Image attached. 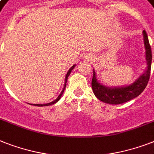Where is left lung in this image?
I'll list each match as a JSON object with an SVG mask.
<instances>
[{"label": "left lung", "instance_id": "left-lung-1", "mask_svg": "<svg viewBox=\"0 0 154 154\" xmlns=\"http://www.w3.org/2000/svg\"><path fill=\"white\" fill-rule=\"evenodd\" d=\"M144 45L146 49V59L147 67L145 73L141 75L134 82L127 86L122 87H106L97 81L96 72L93 69L92 80V88L95 96L100 100L109 104H120L126 103L132 99L138 97L146 88L150 77L152 51L146 31L142 32Z\"/></svg>", "mask_w": 154, "mask_h": 154}]
</instances>
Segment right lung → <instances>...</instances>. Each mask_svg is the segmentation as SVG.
Wrapping results in <instances>:
<instances>
[{"mask_svg": "<svg viewBox=\"0 0 154 154\" xmlns=\"http://www.w3.org/2000/svg\"><path fill=\"white\" fill-rule=\"evenodd\" d=\"M75 66H76V65H73V66H72V67H71V68L69 69V71H68V72H67V73H66V78H65V85H64V88H63V89H62V92L60 93V95H59V96H58V97H57V98L56 99V100H54V101H52V102H51V103H42V104H32V105L38 106V107H42V106L52 105V104H54V103H57V101H58V100H60V98L62 97V94H63V92H64V90H65V88H66V82H67V79H68L69 76V73H71V71L73 70V68H74V67H75Z\"/></svg>", "mask_w": 154, "mask_h": 154, "instance_id": "right-lung-1", "label": "right lung"}]
</instances>
